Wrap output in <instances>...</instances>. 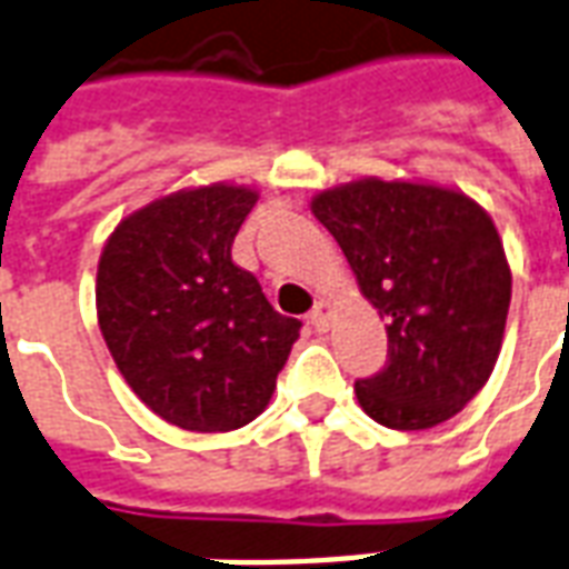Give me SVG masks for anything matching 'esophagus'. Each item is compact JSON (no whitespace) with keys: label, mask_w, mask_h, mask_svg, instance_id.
<instances>
[{"label":"esophagus","mask_w":569,"mask_h":569,"mask_svg":"<svg viewBox=\"0 0 569 569\" xmlns=\"http://www.w3.org/2000/svg\"><path fill=\"white\" fill-rule=\"evenodd\" d=\"M328 313H331V307H328L326 301H317V305H313V310H310V326L317 328V331H326Z\"/></svg>","instance_id":"obj_1"}]
</instances>
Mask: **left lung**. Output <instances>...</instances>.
Wrapping results in <instances>:
<instances>
[{
    "label": "left lung",
    "instance_id": "8db88e82",
    "mask_svg": "<svg viewBox=\"0 0 569 569\" xmlns=\"http://www.w3.org/2000/svg\"><path fill=\"white\" fill-rule=\"evenodd\" d=\"M361 292L380 310L389 352L356 398L373 422L422 431L452 419L495 370L509 277L498 229L456 189L359 180L313 199Z\"/></svg>",
    "mask_w": 569,
    "mask_h": 569
}]
</instances>
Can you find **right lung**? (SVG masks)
<instances>
[{"label":"right lung","instance_id":"right-lung-1","mask_svg":"<svg viewBox=\"0 0 569 569\" xmlns=\"http://www.w3.org/2000/svg\"><path fill=\"white\" fill-rule=\"evenodd\" d=\"M256 204L243 187L174 192L104 243V343L141 401L187 431H234L271 401L301 322L277 313L231 243Z\"/></svg>","mask_w":569,"mask_h":569}]
</instances>
